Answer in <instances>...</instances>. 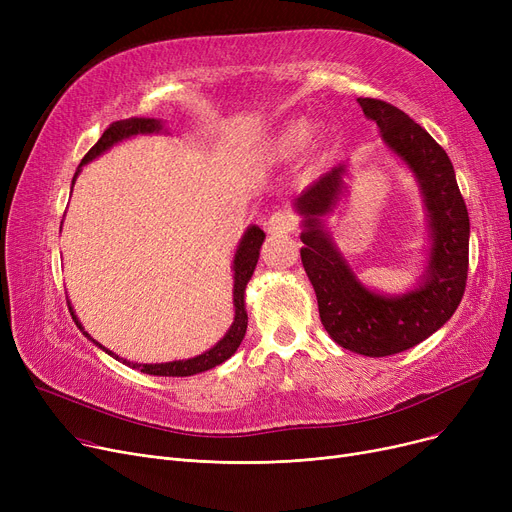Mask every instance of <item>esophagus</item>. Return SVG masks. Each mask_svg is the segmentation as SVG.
Segmentation results:
<instances>
[{
    "label": "esophagus",
    "instance_id": "obj_1",
    "mask_svg": "<svg viewBox=\"0 0 512 512\" xmlns=\"http://www.w3.org/2000/svg\"><path fill=\"white\" fill-rule=\"evenodd\" d=\"M265 228L270 234H290L297 228V218L290 211H276L270 220L265 222Z\"/></svg>",
    "mask_w": 512,
    "mask_h": 512
}]
</instances>
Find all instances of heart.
Here are the masks:
<instances>
[{
	"label": "heart",
	"instance_id": "b5f03b06",
	"mask_svg": "<svg viewBox=\"0 0 512 512\" xmlns=\"http://www.w3.org/2000/svg\"><path fill=\"white\" fill-rule=\"evenodd\" d=\"M311 122L309 120H305V118H299V120H290V122H286V124H282L274 134H272V139L267 141V145H265V155L270 157V159H274V161H288V159H294L297 157L303 149H305V145H307V141H309V137H311ZM321 132L319 128L313 132V137H321Z\"/></svg>",
	"mask_w": 512,
	"mask_h": 512
}]
</instances>
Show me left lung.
<instances>
[{"mask_svg": "<svg viewBox=\"0 0 512 512\" xmlns=\"http://www.w3.org/2000/svg\"><path fill=\"white\" fill-rule=\"evenodd\" d=\"M357 101L378 124L386 147L419 182L432 236L419 286L398 297L373 292L338 251L324 218L340 201L346 166L313 182L294 199V209L303 215L301 259L326 332L346 351L388 357L432 336L459 307L469 270V213L450 159L429 132L392 103L371 97Z\"/></svg>", "mask_w": 512, "mask_h": 512, "instance_id": "8db88e82", "label": "left lung"}]
</instances>
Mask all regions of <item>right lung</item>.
<instances>
[{"label":"right lung","mask_w":512,"mask_h":512,"mask_svg":"<svg viewBox=\"0 0 512 512\" xmlns=\"http://www.w3.org/2000/svg\"><path fill=\"white\" fill-rule=\"evenodd\" d=\"M153 132H164V122L161 120H155V118H128V120H120V122H114L105 128V132L101 134V139L89 149V153L83 157V161H80V166L72 178V184L80 172V168H83L85 164H89V161H93L95 157H99L101 153H105L110 147H114L116 143L124 141V139H130L134 137V134H153ZM263 238H265V232L259 228V226H249L245 236L240 238L238 242V249L234 253V263H232V270H234V290H232V303H234V321L230 330L226 332V336L211 346L209 351H205L203 355H197L193 359H182V361H170V363H130L126 359H120L118 355H114L112 351H107V348L103 344H99L97 340L91 338V334L85 332V328L80 326L78 317L74 315V309L68 301V309H70V315L74 319V324L78 326V330L83 332L95 346H99L101 351H105L107 355H112L114 359L122 361L124 365L132 367V369H141L143 373H149V375H168V378H186V375H195V373H201V371H207V369H213L215 365L224 363L226 359H230L236 348L240 346L242 338H245V332H247V309H245V288L255 272V265H257V259H259V249L263 245Z\"/></svg>","instance_id":"right-lung-1"}]
</instances>
